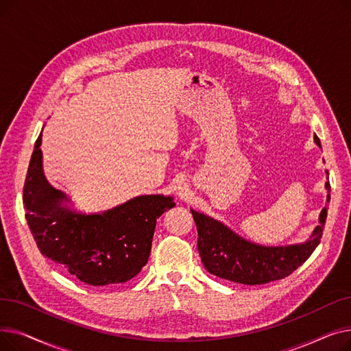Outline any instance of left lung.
<instances>
[{
    "instance_id": "8db88e82",
    "label": "left lung",
    "mask_w": 351,
    "mask_h": 351,
    "mask_svg": "<svg viewBox=\"0 0 351 351\" xmlns=\"http://www.w3.org/2000/svg\"><path fill=\"white\" fill-rule=\"evenodd\" d=\"M315 142L320 146L317 136ZM326 173L328 175L327 171ZM326 189L330 192L328 182H326ZM327 202H330V193ZM191 212L197 229V250L205 269L217 278L250 286L280 280L302 266L319 246L327 217V206H324L319 225L304 243L262 246L246 241L204 213L193 209Z\"/></svg>"
}]
</instances>
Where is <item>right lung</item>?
Instances as JSON below:
<instances>
[{
    "mask_svg": "<svg viewBox=\"0 0 351 351\" xmlns=\"http://www.w3.org/2000/svg\"><path fill=\"white\" fill-rule=\"evenodd\" d=\"M41 141L43 134L34 146L23 195L40 252L90 286L131 280L147 263L156 219L175 206L173 197L143 195L102 213L73 210L68 196L45 179Z\"/></svg>",
    "mask_w": 351,
    "mask_h": 351,
    "instance_id": "right-lung-1",
    "label": "right lung"
}]
</instances>
